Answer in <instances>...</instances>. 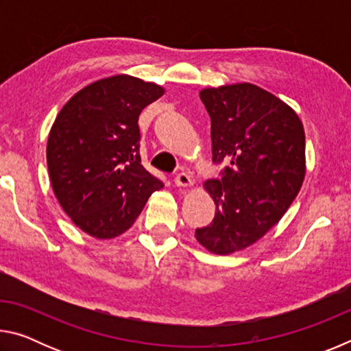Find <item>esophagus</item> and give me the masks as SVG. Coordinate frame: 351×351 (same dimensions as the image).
I'll return each instance as SVG.
<instances>
[{
  "label": "esophagus",
  "mask_w": 351,
  "mask_h": 351,
  "mask_svg": "<svg viewBox=\"0 0 351 351\" xmlns=\"http://www.w3.org/2000/svg\"><path fill=\"white\" fill-rule=\"evenodd\" d=\"M175 184L178 187H190L193 184V181L187 173H180L175 176Z\"/></svg>",
  "instance_id": "esophagus-1"
}]
</instances>
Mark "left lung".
I'll return each mask as SVG.
<instances>
[{"label": "left lung", "mask_w": 351, "mask_h": 351, "mask_svg": "<svg viewBox=\"0 0 351 351\" xmlns=\"http://www.w3.org/2000/svg\"><path fill=\"white\" fill-rule=\"evenodd\" d=\"M221 180L204 182L215 218L195 230L207 251L229 255L254 245L288 210L305 180V132L297 112L252 83L199 91Z\"/></svg>", "instance_id": "left-lung-1"}]
</instances>
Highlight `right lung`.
I'll return each instance as SVG.
<instances>
[{"instance_id": "right-lung-1", "label": "right lung", "mask_w": 351, "mask_h": 351, "mask_svg": "<svg viewBox=\"0 0 351 351\" xmlns=\"http://www.w3.org/2000/svg\"><path fill=\"white\" fill-rule=\"evenodd\" d=\"M165 93L128 74L90 83L52 123L46 145L52 190L77 228L111 240L132 228L162 182L142 167L141 111Z\"/></svg>"}]
</instances>
